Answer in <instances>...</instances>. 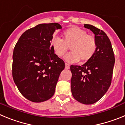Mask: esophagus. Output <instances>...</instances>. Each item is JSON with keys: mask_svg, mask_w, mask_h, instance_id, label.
<instances>
[{"mask_svg": "<svg viewBox=\"0 0 125 125\" xmlns=\"http://www.w3.org/2000/svg\"><path fill=\"white\" fill-rule=\"evenodd\" d=\"M65 68H66V69H69L70 68V65L69 64L65 63Z\"/></svg>", "mask_w": 125, "mask_h": 125, "instance_id": "1", "label": "esophagus"}]
</instances>
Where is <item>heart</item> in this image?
<instances>
[{
    "label": "heart",
    "mask_w": 125,
    "mask_h": 125,
    "mask_svg": "<svg viewBox=\"0 0 125 125\" xmlns=\"http://www.w3.org/2000/svg\"><path fill=\"white\" fill-rule=\"evenodd\" d=\"M64 39L54 37L51 41V47L55 54L62 57L68 51L71 52L64 57L69 63H76L81 59L83 61L90 60L95 54L97 42L95 37L87 34L85 30L74 26L66 29L63 33Z\"/></svg>",
    "instance_id": "heart-1"
}]
</instances>
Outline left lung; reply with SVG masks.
<instances>
[{
	"label": "left lung",
	"mask_w": 125,
	"mask_h": 125,
	"mask_svg": "<svg viewBox=\"0 0 125 125\" xmlns=\"http://www.w3.org/2000/svg\"><path fill=\"white\" fill-rule=\"evenodd\" d=\"M95 35V54L82 66H71V90L75 100L84 104L100 100L111 83L115 59L111 42L104 32L90 24H84Z\"/></svg>",
	"instance_id": "left-lung-1"
}]
</instances>
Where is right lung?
Wrapping results in <instances>:
<instances>
[{
    "mask_svg": "<svg viewBox=\"0 0 125 125\" xmlns=\"http://www.w3.org/2000/svg\"><path fill=\"white\" fill-rule=\"evenodd\" d=\"M58 23L40 24L24 32L13 52L12 76L19 91L35 103L47 101L54 95L64 62L55 54L51 41Z\"/></svg>",
    "mask_w": 125,
    "mask_h": 125,
    "instance_id": "1",
    "label": "right lung"
}]
</instances>
